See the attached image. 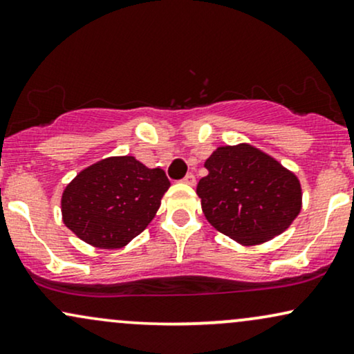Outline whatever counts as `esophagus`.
I'll return each instance as SVG.
<instances>
[{
    "label": "esophagus",
    "mask_w": 354,
    "mask_h": 354,
    "mask_svg": "<svg viewBox=\"0 0 354 354\" xmlns=\"http://www.w3.org/2000/svg\"><path fill=\"white\" fill-rule=\"evenodd\" d=\"M182 182H184V184H187V185L194 187V185H195V182H197V180H195V176H194V174H187L185 178H184V180H182Z\"/></svg>",
    "instance_id": "1"
}]
</instances>
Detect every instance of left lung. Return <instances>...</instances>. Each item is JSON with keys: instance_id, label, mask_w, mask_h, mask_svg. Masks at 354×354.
Segmentation results:
<instances>
[{"instance_id": "1", "label": "left lung", "mask_w": 354, "mask_h": 354, "mask_svg": "<svg viewBox=\"0 0 354 354\" xmlns=\"http://www.w3.org/2000/svg\"><path fill=\"white\" fill-rule=\"evenodd\" d=\"M197 185L203 215L243 246L270 241L302 210L299 177L250 142L216 147Z\"/></svg>"}]
</instances>
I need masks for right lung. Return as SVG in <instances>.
<instances>
[{
    "mask_svg": "<svg viewBox=\"0 0 354 354\" xmlns=\"http://www.w3.org/2000/svg\"><path fill=\"white\" fill-rule=\"evenodd\" d=\"M170 182L134 156H111L82 169L60 198L62 221L82 241L120 250L149 226Z\"/></svg>",
    "mask_w": 354,
    "mask_h": 354,
    "instance_id": "1",
    "label": "right lung"
}]
</instances>
